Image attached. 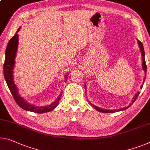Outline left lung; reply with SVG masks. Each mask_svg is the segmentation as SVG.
Here are the masks:
<instances>
[{"mask_svg": "<svg viewBox=\"0 0 150 150\" xmlns=\"http://www.w3.org/2000/svg\"><path fill=\"white\" fill-rule=\"evenodd\" d=\"M137 42H138V45H139V47L140 49V51L142 52V68H143V70H144L145 72V76H144V82H143V84H142L141 87H140V88H142L143 87V85H144V83L145 80H146V72H147V66H146V59H145V52H144V46H143L142 43L141 41L137 40ZM85 92H86V85L85 84ZM139 92H137V93L135 94V96L133 97V100L131 101V103H130V105L127 106V107H123V108H121V109H113V110H107V109H101V108H99L98 107H96V106H94V105L92 104V103H90L93 107L96 110H98L99 112H105V113H111V112H118V111H121V110H124L127 109H128L129 107H130V106L133 104V103L135 102V100H136L137 96H139Z\"/></svg>", "mask_w": 150, "mask_h": 150, "instance_id": "obj_1", "label": "left lung"}]
</instances>
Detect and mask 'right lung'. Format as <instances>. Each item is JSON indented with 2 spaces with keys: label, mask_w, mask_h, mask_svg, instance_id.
<instances>
[{
  "label": "right lung",
  "mask_w": 150,
  "mask_h": 150,
  "mask_svg": "<svg viewBox=\"0 0 150 150\" xmlns=\"http://www.w3.org/2000/svg\"><path fill=\"white\" fill-rule=\"evenodd\" d=\"M21 27L18 29L17 31L15 34V35L9 40L8 45L6 48L5 59H4L3 66L4 76V78H5L6 82L8 85V88L10 90L11 93L12 94L16 103L23 109L28 110V111L37 112V113H44V112L52 111V110H54L57 107L59 100H61L62 91L59 94L58 98L54 103H51L50 105L46 106H35L28 103L26 100H25L21 96L19 93V90H18L17 86H16L15 82H14L13 70L15 64V59L16 57V54H17L18 49V44H19V40H18L19 39V36H18L17 33L19 31ZM68 75V74L67 75H66L65 76L66 82L67 80Z\"/></svg>",
  "instance_id": "right-lung-1"
}]
</instances>
